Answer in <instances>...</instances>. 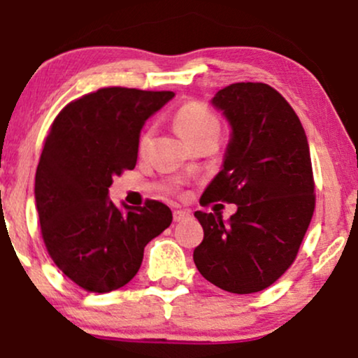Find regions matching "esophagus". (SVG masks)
Masks as SVG:
<instances>
[{"mask_svg": "<svg viewBox=\"0 0 358 358\" xmlns=\"http://www.w3.org/2000/svg\"><path fill=\"white\" fill-rule=\"evenodd\" d=\"M188 215H190V212H187V210H175L173 212V220L175 222H182V220L187 219Z\"/></svg>", "mask_w": 358, "mask_h": 358, "instance_id": "1", "label": "esophagus"}]
</instances>
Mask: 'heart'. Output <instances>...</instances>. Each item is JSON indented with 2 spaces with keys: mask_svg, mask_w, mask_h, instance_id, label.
I'll return each instance as SVG.
<instances>
[{
  "mask_svg": "<svg viewBox=\"0 0 358 358\" xmlns=\"http://www.w3.org/2000/svg\"><path fill=\"white\" fill-rule=\"evenodd\" d=\"M175 129L185 141H193V139L203 136L208 133H219V121L213 117V114L208 113L207 109L200 104H185L183 108L178 109L175 114ZM151 131H146L139 139V150L145 151L150 146Z\"/></svg>",
  "mask_w": 358,
  "mask_h": 358,
  "instance_id": "heart-1",
  "label": "heart"
}]
</instances>
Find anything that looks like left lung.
I'll use <instances>...</instances> for the list:
<instances>
[{"label": "left lung", "mask_w": 358, "mask_h": 358, "mask_svg": "<svg viewBox=\"0 0 358 358\" xmlns=\"http://www.w3.org/2000/svg\"><path fill=\"white\" fill-rule=\"evenodd\" d=\"M210 104L227 119L231 138L200 203H236L237 212L227 220L195 212L203 241L193 261L220 289L257 293L293 264L313 217L310 146L296 113L269 85L231 84Z\"/></svg>", "instance_id": "left-lung-1"}]
</instances>
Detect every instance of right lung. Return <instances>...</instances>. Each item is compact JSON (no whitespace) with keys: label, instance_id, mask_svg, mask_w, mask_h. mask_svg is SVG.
<instances>
[{"label":"right lung","instance_id":"obj_1","mask_svg":"<svg viewBox=\"0 0 358 358\" xmlns=\"http://www.w3.org/2000/svg\"><path fill=\"white\" fill-rule=\"evenodd\" d=\"M175 97L106 87L62 109L35 175V203L48 254L76 285L109 293L141 268L146 244L170 227L165 203L122 207L109 199L114 176L136 166L145 122Z\"/></svg>","mask_w":358,"mask_h":358}]
</instances>
